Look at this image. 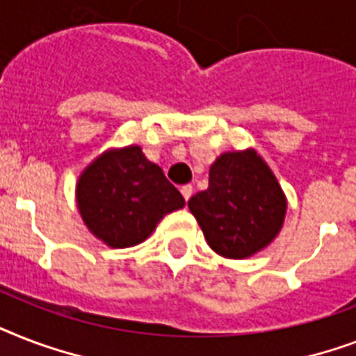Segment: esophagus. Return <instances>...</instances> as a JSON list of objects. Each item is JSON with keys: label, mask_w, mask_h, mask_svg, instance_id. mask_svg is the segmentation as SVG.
<instances>
[{"label": "esophagus", "mask_w": 356, "mask_h": 356, "mask_svg": "<svg viewBox=\"0 0 356 356\" xmlns=\"http://www.w3.org/2000/svg\"><path fill=\"white\" fill-rule=\"evenodd\" d=\"M192 192H194V188H192V184H184L183 188H181V194H183V197L186 201L192 197Z\"/></svg>", "instance_id": "34e87169"}]
</instances>
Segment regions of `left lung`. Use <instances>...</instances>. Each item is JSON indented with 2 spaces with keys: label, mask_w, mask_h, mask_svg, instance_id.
Instances as JSON below:
<instances>
[{
  "label": "left lung",
  "mask_w": 356,
  "mask_h": 356,
  "mask_svg": "<svg viewBox=\"0 0 356 356\" xmlns=\"http://www.w3.org/2000/svg\"><path fill=\"white\" fill-rule=\"evenodd\" d=\"M207 243L225 259H245L279 234L286 195L254 149L229 151L209 172V188L188 201Z\"/></svg>",
  "instance_id": "1"
}]
</instances>
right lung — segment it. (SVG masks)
Here are the masks:
<instances>
[{
  "mask_svg": "<svg viewBox=\"0 0 356 356\" xmlns=\"http://www.w3.org/2000/svg\"><path fill=\"white\" fill-rule=\"evenodd\" d=\"M77 209L94 236L108 248L144 242L156 223L184 207V197L140 145L108 149L77 181Z\"/></svg>",
  "mask_w": 356,
  "mask_h": 356,
  "instance_id": "right-lung-1",
  "label": "right lung"
}]
</instances>
